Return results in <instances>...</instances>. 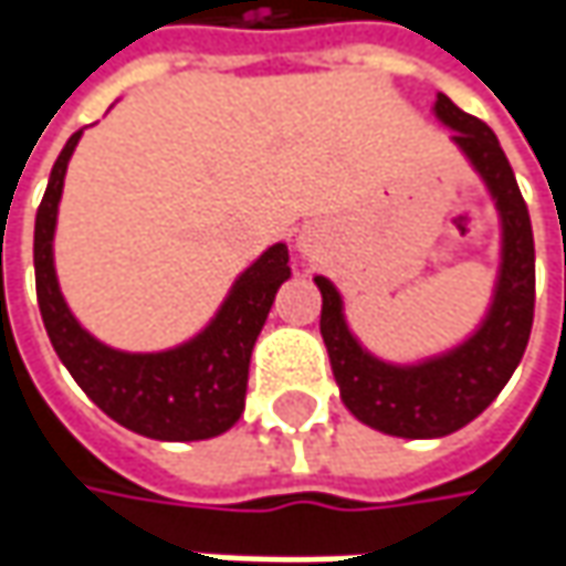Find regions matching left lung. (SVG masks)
I'll return each mask as SVG.
<instances>
[{"mask_svg":"<svg viewBox=\"0 0 566 566\" xmlns=\"http://www.w3.org/2000/svg\"><path fill=\"white\" fill-rule=\"evenodd\" d=\"M434 116L453 128V144L489 186L501 213V273L479 331L444 356L419 365H390L353 337L343 298L327 276L321 290V337L339 384V397L359 422L394 438H444L489 409L526 353L535 308V245L530 210L497 135L444 94Z\"/></svg>","mask_w":566,"mask_h":566,"instance_id":"8db88e82","label":"left lung"}]
</instances>
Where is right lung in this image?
I'll return each mask as SVG.
<instances>
[{
	"mask_svg": "<svg viewBox=\"0 0 566 566\" xmlns=\"http://www.w3.org/2000/svg\"><path fill=\"white\" fill-rule=\"evenodd\" d=\"M81 132L62 147L36 207L33 273L43 327L77 387L128 431L154 441H207L229 431L245 409L249 361L273 295L290 280V249L276 242L242 273L198 337L164 353H122L91 337L69 312L53 264V235L65 169Z\"/></svg>",
	"mask_w": 566,
	"mask_h": 566,
	"instance_id": "right-lung-1",
	"label": "right lung"
}]
</instances>
